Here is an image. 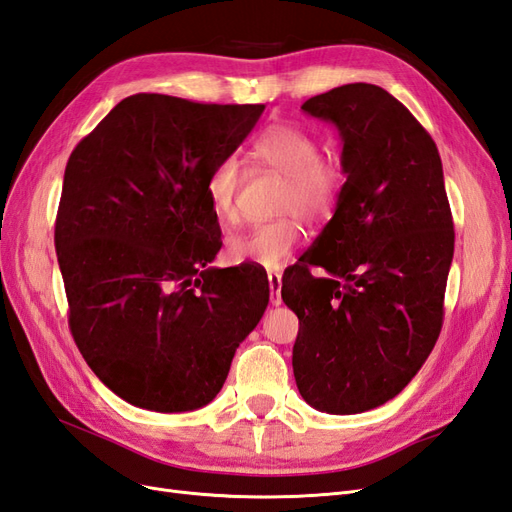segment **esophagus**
I'll list each match as a JSON object with an SVG mask.
<instances>
[{"label":"esophagus","instance_id":"34e87169","mask_svg":"<svg viewBox=\"0 0 512 512\" xmlns=\"http://www.w3.org/2000/svg\"><path fill=\"white\" fill-rule=\"evenodd\" d=\"M269 290H271V305H282V275L269 273Z\"/></svg>","mask_w":512,"mask_h":512}]
</instances>
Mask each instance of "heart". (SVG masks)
I'll use <instances>...</instances> for the list:
<instances>
[{
  "label": "heart",
  "instance_id": "obj_1",
  "mask_svg": "<svg viewBox=\"0 0 512 512\" xmlns=\"http://www.w3.org/2000/svg\"><path fill=\"white\" fill-rule=\"evenodd\" d=\"M250 156L286 177V190L280 211H297L309 224H320L333 218L339 198L344 192V170L335 160L322 158L314 134L301 126L280 121L265 128L254 141ZM237 188L239 166L235 160L215 164L205 181V194L213 213L222 222H237ZM303 241L301 222L288 218L256 224L241 235L230 237L228 256L235 262H258L267 269L282 267Z\"/></svg>",
  "mask_w": 512,
  "mask_h": 512
}]
</instances>
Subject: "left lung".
<instances>
[{"label": "left lung", "mask_w": 512, "mask_h": 512, "mask_svg": "<svg viewBox=\"0 0 512 512\" xmlns=\"http://www.w3.org/2000/svg\"><path fill=\"white\" fill-rule=\"evenodd\" d=\"M301 108L337 128L346 183L329 224L282 277L299 318L292 371L312 408L359 414L404 391L438 342L451 207L436 143L389 91L350 83Z\"/></svg>", "instance_id": "left-lung-1"}]
</instances>
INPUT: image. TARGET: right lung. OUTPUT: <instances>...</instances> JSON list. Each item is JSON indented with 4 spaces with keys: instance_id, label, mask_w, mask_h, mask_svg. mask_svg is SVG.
<instances>
[{
    "instance_id": "add662e5",
    "label": "right lung",
    "mask_w": 512,
    "mask_h": 512,
    "mask_svg": "<svg viewBox=\"0 0 512 512\" xmlns=\"http://www.w3.org/2000/svg\"><path fill=\"white\" fill-rule=\"evenodd\" d=\"M262 111L136 94L68 160L55 247L70 331L91 371L132 406H207L265 314L267 273L211 267L222 241L205 194L209 170Z\"/></svg>"
}]
</instances>
